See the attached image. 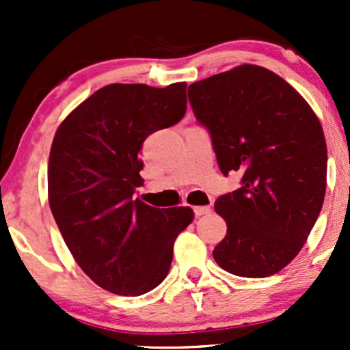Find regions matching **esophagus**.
Wrapping results in <instances>:
<instances>
[{
  "label": "esophagus",
  "instance_id": "obj_1",
  "mask_svg": "<svg viewBox=\"0 0 350 350\" xmlns=\"http://www.w3.org/2000/svg\"><path fill=\"white\" fill-rule=\"evenodd\" d=\"M211 212H212V208L208 207V206H198V207H194V214L198 215V217L207 215V214H211Z\"/></svg>",
  "mask_w": 350,
  "mask_h": 350
}]
</instances>
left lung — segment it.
Segmentation results:
<instances>
[{"mask_svg": "<svg viewBox=\"0 0 350 350\" xmlns=\"http://www.w3.org/2000/svg\"><path fill=\"white\" fill-rule=\"evenodd\" d=\"M220 171H242V187L215 200L227 235L220 268L265 278L298 255L324 202L327 148L312 108L286 80L243 64L189 85Z\"/></svg>", "mask_w": 350, "mask_h": 350, "instance_id": "1", "label": "left lung"}]
</instances>
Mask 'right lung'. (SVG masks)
Instances as JSON below:
<instances>
[{
	"label": "right lung",
	"mask_w": 350,
	"mask_h": 350,
	"mask_svg": "<svg viewBox=\"0 0 350 350\" xmlns=\"http://www.w3.org/2000/svg\"><path fill=\"white\" fill-rule=\"evenodd\" d=\"M186 103V82L110 83L55 131L47 167L52 215L83 273L115 295L139 296L158 286L170 271L174 240L194 220L191 207L133 200L143 184V142L178 123Z\"/></svg>",
	"instance_id": "right-lung-1"
}]
</instances>
